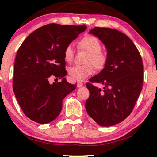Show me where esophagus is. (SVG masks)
Returning a JSON list of instances; mask_svg holds the SVG:
<instances>
[{"label":"esophagus","mask_w":157,"mask_h":157,"mask_svg":"<svg viewBox=\"0 0 157 157\" xmlns=\"http://www.w3.org/2000/svg\"><path fill=\"white\" fill-rule=\"evenodd\" d=\"M82 86H83V83H82V82H78V83L77 84V87H78V88H80Z\"/></svg>","instance_id":"obj_1"}]
</instances>
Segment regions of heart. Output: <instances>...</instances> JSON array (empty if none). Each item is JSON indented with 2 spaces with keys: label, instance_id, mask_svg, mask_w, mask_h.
<instances>
[{
  "label": "heart",
  "instance_id": "obj_1",
  "mask_svg": "<svg viewBox=\"0 0 157 157\" xmlns=\"http://www.w3.org/2000/svg\"><path fill=\"white\" fill-rule=\"evenodd\" d=\"M82 49L89 53V56L86 63H91L95 68L101 69L105 65L107 57L101 52L102 45L100 41L94 36L88 35L82 38L79 42ZM74 57V46L73 44H68L63 51V57L68 62H72ZM94 72L93 66L88 64L79 66L75 65L68 69V74L73 79L78 81H83Z\"/></svg>",
  "mask_w": 157,
  "mask_h": 157
}]
</instances>
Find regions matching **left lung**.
I'll return each instance as SVG.
<instances>
[{
    "label": "left lung",
    "mask_w": 157,
    "mask_h": 157,
    "mask_svg": "<svg viewBox=\"0 0 157 157\" xmlns=\"http://www.w3.org/2000/svg\"><path fill=\"white\" fill-rule=\"evenodd\" d=\"M89 34L98 37L107 48L104 68L89 79L104 85L103 89L86 83L90 95L85 107L89 116L102 127L124 121L134 108L141 92L143 66L133 41L121 32L95 27Z\"/></svg>",
    "instance_id": "left-lung-1"
}]
</instances>
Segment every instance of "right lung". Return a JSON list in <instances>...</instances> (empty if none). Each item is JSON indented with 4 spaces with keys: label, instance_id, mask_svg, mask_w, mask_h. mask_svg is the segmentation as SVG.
<instances>
[{
    "label": "right lung",
    "instance_id": "1",
    "mask_svg": "<svg viewBox=\"0 0 157 157\" xmlns=\"http://www.w3.org/2000/svg\"><path fill=\"white\" fill-rule=\"evenodd\" d=\"M86 25L50 23L32 33L18 50L14 63L13 90L25 115L36 123L55 120L62 109V101L76 84H69L63 51ZM51 75L62 78L50 84Z\"/></svg>",
    "mask_w": 157,
    "mask_h": 157
}]
</instances>
